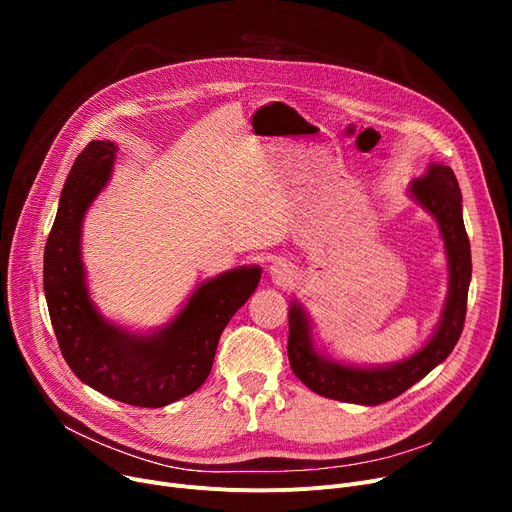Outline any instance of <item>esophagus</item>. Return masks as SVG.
<instances>
[{
  "label": "esophagus",
  "mask_w": 512,
  "mask_h": 512,
  "mask_svg": "<svg viewBox=\"0 0 512 512\" xmlns=\"http://www.w3.org/2000/svg\"><path fill=\"white\" fill-rule=\"evenodd\" d=\"M270 276L278 284H286V282H290L294 278V270H292V265L286 259H276L270 265Z\"/></svg>",
  "instance_id": "1"
}]
</instances>
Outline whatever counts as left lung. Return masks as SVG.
<instances>
[{"label": "left lung", "instance_id": "left-lung-1", "mask_svg": "<svg viewBox=\"0 0 512 512\" xmlns=\"http://www.w3.org/2000/svg\"><path fill=\"white\" fill-rule=\"evenodd\" d=\"M409 193L434 215L444 240L450 274L440 324L415 355L386 367H355L315 351L309 317L297 301H292L288 309V361L294 375L321 396L367 407L382 405L423 380L452 353L461 338L471 282V245L463 222L459 182L448 166L429 164L427 172L411 182Z\"/></svg>", "mask_w": 512, "mask_h": 512}]
</instances>
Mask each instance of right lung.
Wrapping results in <instances>:
<instances>
[{"instance_id": "right-lung-1", "label": "right lung", "mask_w": 512, "mask_h": 512, "mask_svg": "<svg viewBox=\"0 0 512 512\" xmlns=\"http://www.w3.org/2000/svg\"><path fill=\"white\" fill-rule=\"evenodd\" d=\"M118 147L91 141L62 188L43 257V288L62 355L80 382L132 407L159 409L207 380L218 340L255 292L261 270L236 267L195 288L178 315L149 334L107 321L89 299L80 234L85 213L114 170Z\"/></svg>"}]
</instances>
